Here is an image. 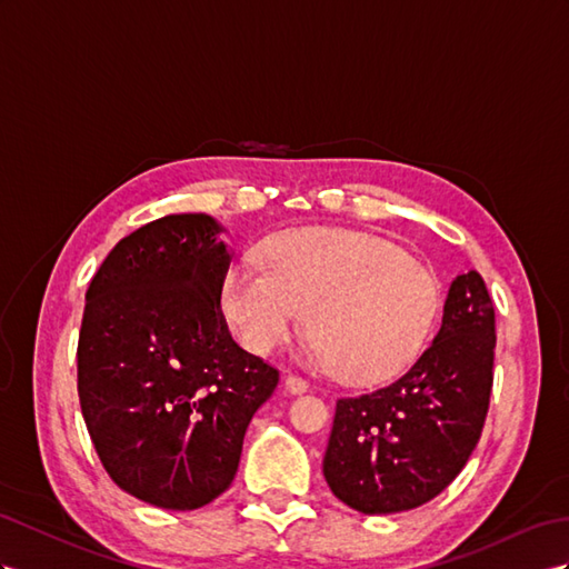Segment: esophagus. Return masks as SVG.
<instances>
[{
	"mask_svg": "<svg viewBox=\"0 0 569 569\" xmlns=\"http://www.w3.org/2000/svg\"><path fill=\"white\" fill-rule=\"evenodd\" d=\"M286 389L290 391V395H305V391L310 389V385H308V380H305V377L290 372V375H286Z\"/></svg>",
	"mask_w": 569,
	"mask_h": 569,
	"instance_id": "1",
	"label": "esophagus"
}]
</instances>
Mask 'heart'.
I'll return each mask as SVG.
<instances>
[{"label": "heart", "mask_w": 569, "mask_h": 569, "mask_svg": "<svg viewBox=\"0 0 569 569\" xmlns=\"http://www.w3.org/2000/svg\"><path fill=\"white\" fill-rule=\"evenodd\" d=\"M264 271L238 267L223 312L252 351L293 337L305 315L322 366L348 382H375L409 366L440 308L435 273L370 232L310 226L283 230L261 250Z\"/></svg>", "instance_id": "1"}]
</instances>
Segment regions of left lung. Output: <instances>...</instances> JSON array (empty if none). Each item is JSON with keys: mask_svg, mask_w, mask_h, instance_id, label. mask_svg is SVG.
<instances>
[{"mask_svg": "<svg viewBox=\"0 0 569 569\" xmlns=\"http://www.w3.org/2000/svg\"><path fill=\"white\" fill-rule=\"evenodd\" d=\"M495 308L483 276L451 281L442 327L399 380L337 399L325 478L362 515H391L437 498L469 461L486 426Z\"/></svg>", "mask_w": 569, "mask_h": 569, "instance_id": "1", "label": "left lung"}]
</instances>
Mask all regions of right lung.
<instances>
[{"label":"right lung","mask_w":569,"mask_h":569,"mask_svg":"<svg viewBox=\"0 0 569 569\" xmlns=\"http://www.w3.org/2000/svg\"><path fill=\"white\" fill-rule=\"evenodd\" d=\"M218 232L207 213L146 223L112 247L86 293V428L114 483L166 509H199L228 490L244 430L279 385V370L230 337Z\"/></svg>","instance_id":"obj_1"}]
</instances>
